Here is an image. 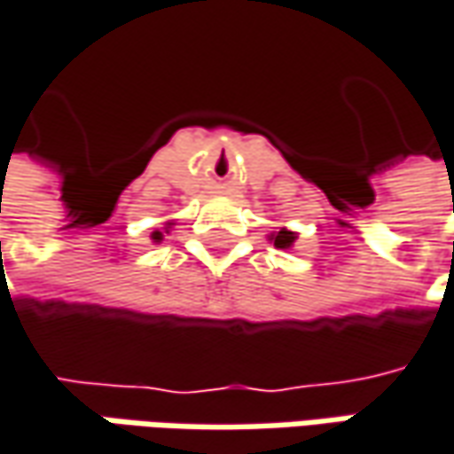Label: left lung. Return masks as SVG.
Segmentation results:
<instances>
[{
    "instance_id": "left-lung-1",
    "label": "left lung",
    "mask_w": 454,
    "mask_h": 454,
    "mask_svg": "<svg viewBox=\"0 0 454 454\" xmlns=\"http://www.w3.org/2000/svg\"><path fill=\"white\" fill-rule=\"evenodd\" d=\"M270 241H272L278 249L287 252V249H293V247H295V241H298V233H295L293 228L280 226L278 231H272V233H270Z\"/></svg>"
}]
</instances>
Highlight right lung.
Listing matches in <instances>:
<instances>
[{
    "label": "right lung",
    "mask_w": 454,
    "mask_h": 454,
    "mask_svg": "<svg viewBox=\"0 0 454 454\" xmlns=\"http://www.w3.org/2000/svg\"><path fill=\"white\" fill-rule=\"evenodd\" d=\"M169 228H174V223H167L164 231H153V233H151V241H153V244H161V241H164V233H169Z\"/></svg>",
    "instance_id": "right-lung-1"
}]
</instances>
